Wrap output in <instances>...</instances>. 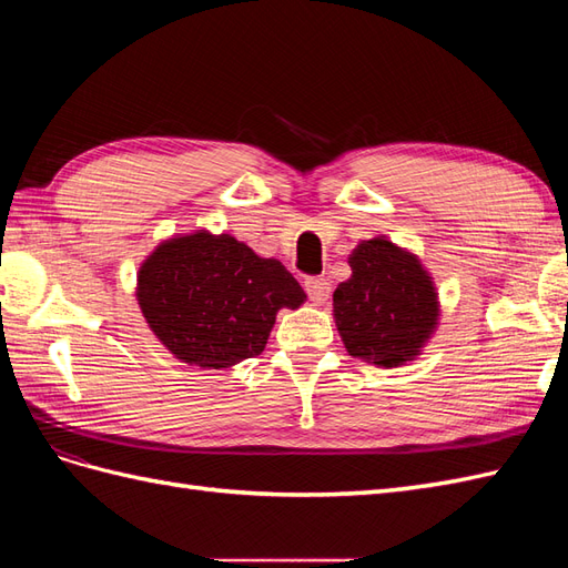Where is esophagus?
Segmentation results:
<instances>
[{
    "instance_id": "1",
    "label": "esophagus",
    "mask_w": 568,
    "mask_h": 568,
    "mask_svg": "<svg viewBox=\"0 0 568 568\" xmlns=\"http://www.w3.org/2000/svg\"><path fill=\"white\" fill-rule=\"evenodd\" d=\"M305 291L307 296H311L315 303H324L326 298H329V291H332V284L326 277H307L305 280Z\"/></svg>"
}]
</instances>
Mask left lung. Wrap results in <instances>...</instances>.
Returning a JSON list of instances; mask_svg holds the SVG:
<instances>
[{
  "label": "left lung",
  "instance_id": "1",
  "mask_svg": "<svg viewBox=\"0 0 568 568\" xmlns=\"http://www.w3.org/2000/svg\"><path fill=\"white\" fill-rule=\"evenodd\" d=\"M351 280L334 291V320L353 357L376 367L415 359L438 324V294L417 255L386 236L359 244Z\"/></svg>",
  "mask_w": 568,
  "mask_h": 568
}]
</instances>
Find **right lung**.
Instances as JSON below:
<instances>
[{
  "instance_id": "obj_1",
  "label": "right lung",
  "mask_w": 568,
  "mask_h": 568,
  "mask_svg": "<svg viewBox=\"0 0 568 568\" xmlns=\"http://www.w3.org/2000/svg\"><path fill=\"white\" fill-rule=\"evenodd\" d=\"M136 301L151 332L186 365L227 369L265 351L282 307L305 291L280 261L230 234L199 230L168 239L136 274Z\"/></svg>"
}]
</instances>
